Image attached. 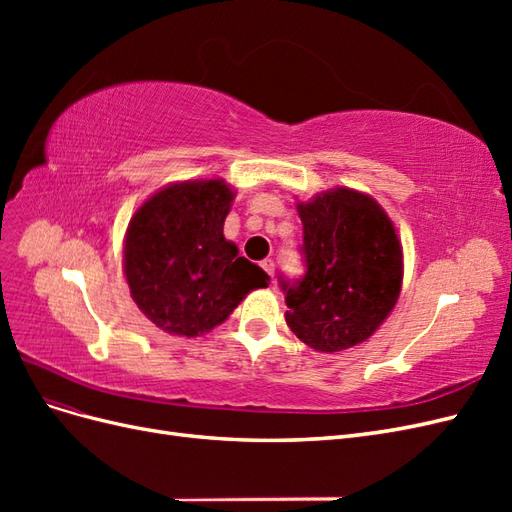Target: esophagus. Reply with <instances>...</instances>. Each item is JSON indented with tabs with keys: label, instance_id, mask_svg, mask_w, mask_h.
<instances>
[{
	"label": "esophagus",
	"instance_id": "esophagus-1",
	"mask_svg": "<svg viewBox=\"0 0 512 512\" xmlns=\"http://www.w3.org/2000/svg\"><path fill=\"white\" fill-rule=\"evenodd\" d=\"M260 267H262V271H265L271 280H273V273H275V262L271 260V258H267V260H262L260 262Z\"/></svg>",
	"mask_w": 512,
	"mask_h": 512
}]
</instances>
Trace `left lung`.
Returning <instances> with one entry per match:
<instances>
[{
	"label": "left lung",
	"mask_w": 512,
	"mask_h": 512,
	"mask_svg": "<svg viewBox=\"0 0 512 512\" xmlns=\"http://www.w3.org/2000/svg\"><path fill=\"white\" fill-rule=\"evenodd\" d=\"M303 222L305 275L282 280L286 322L303 344L342 352L393 312L404 280V254L386 211L374 198L335 188L297 205Z\"/></svg>",
	"instance_id": "obj_1"
}]
</instances>
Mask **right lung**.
Instances as JSON below:
<instances>
[{
  "label": "right lung",
  "instance_id": "obj_1",
  "mask_svg": "<svg viewBox=\"0 0 512 512\" xmlns=\"http://www.w3.org/2000/svg\"><path fill=\"white\" fill-rule=\"evenodd\" d=\"M235 192L224 179L166 185L132 215L123 273L138 309L170 335L196 337L222 324L269 275L224 237Z\"/></svg>",
  "mask_w": 512,
  "mask_h": 512
}]
</instances>
